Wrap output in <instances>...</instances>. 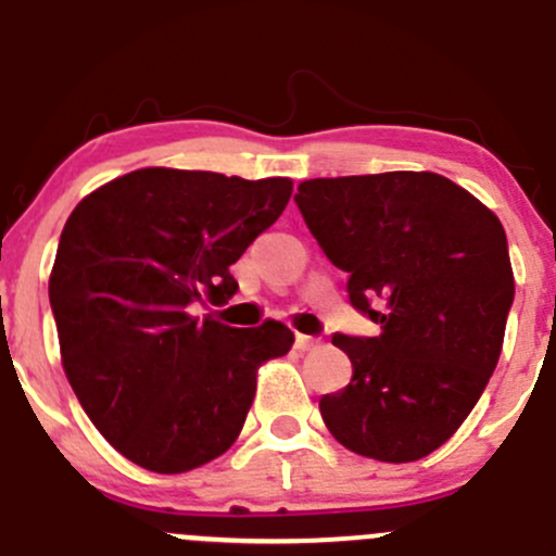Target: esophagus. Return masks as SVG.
Instances as JSON below:
<instances>
[{
  "mask_svg": "<svg viewBox=\"0 0 556 556\" xmlns=\"http://www.w3.org/2000/svg\"><path fill=\"white\" fill-rule=\"evenodd\" d=\"M320 344V339L317 337H309V333H295V348L299 350H312Z\"/></svg>",
  "mask_w": 556,
  "mask_h": 556,
  "instance_id": "esophagus-1",
  "label": "esophagus"
}]
</instances>
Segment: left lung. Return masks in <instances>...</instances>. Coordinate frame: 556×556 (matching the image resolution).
Wrapping results in <instances>:
<instances>
[{"label":"left lung","instance_id":"left-lung-1","mask_svg":"<svg viewBox=\"0 0 556 556\" xmlns=\"http://www.w3.org/2000/svg\"><path fill=\"white\" fill-rule=\"evenodd\" d=\"M299 212L320 250L350 274V304L377 337L331 342L353 380L320 399L328 432L377 462L438 451L481 399L514 304L503 223L429 170L309 179Z\"/></svg>","mask_w":556,"mask_h":556}]
</instances>
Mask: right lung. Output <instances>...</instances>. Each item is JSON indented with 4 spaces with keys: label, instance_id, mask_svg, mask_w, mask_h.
Listing matches in <instances>:
<instances>
[{
    "label": "right lung",
    "instance_id": "1",
    "mask_svg": "<svg viewBox=\"0 0 556 556\" xmlns=\"http://www.w3.org/2000/svg\"><path fill=\"white\" fill-rule=\"evenodd\" d=\"M290 179L141 168L73 208L48 295L62 366L97 432L143 470L223 456L252 407L257 366L293 331L230 328L192 304H228L230 266L285 212Z\"/></svg>",
    "mask_w": 556,
    "mask_h": 556
}]
</instances>
